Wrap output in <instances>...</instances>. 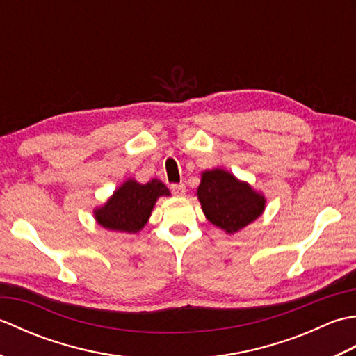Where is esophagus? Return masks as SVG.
Here are the masks:
<instances>
[{"label":"esophagus","instance_id":"obj_1","mask_svg":"<svg viewBox=\"0 0 356 356\" xmlns=\"http://www.w3.org/2000/svg\"><path fill=\"white\" fill-rule=\"evenodd\" d=\"M171 193L174 195H184L186 193V188L184 184H172L171 185Z\"/></svg>","mask_w":356,"mask_h":356}]
</instances>
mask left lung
Wrapping results in <instances>:
<instances>
[{
	"instance_id": "8db88e82",
	"label": "left lung",
	"mask_w": 356,
	"mask_h": 356,
	"mask_svg": "<svg viewBox=\"0 0 356 356\" xmlns=\"http://www.w3.org/2000/svg\"><path fill=\"white\" fill-rule=\"evenodd\" d=\"M197 197L208 220L226 232H237L261 216L264 197L225 170L205 171Z\"/></svg>"
}]
</instances>
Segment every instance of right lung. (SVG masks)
Wrapping results in <instances>:
<instances>
[{"mask_svg":"<svg viewBox=\"0 0 356 356\" xmlns=\"http://www.w3.org/2000/svg\"><path fill=\"white\" fill-rule=\"evenodd\" d=\"M170 195L161 180L153 179L142 185L130 179L119 188L104 207L95 211L96 220L110 231L134 234L143 228L157 197Z\"/></svg>","mask_w":356,"mask_h":356,"instance_id":"right-lung-1","label":"right lung"}]
</instances>
